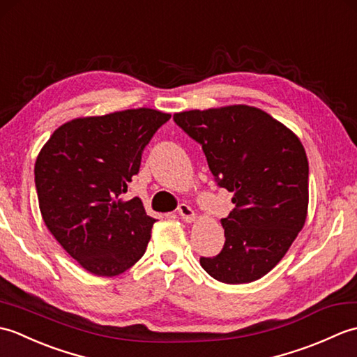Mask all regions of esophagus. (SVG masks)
I'll list each match as a JSON object with an SVG mask.
<instances>
[{"instance_id":"1","label":"esophagus","mask_w":357,"mask_h":357,"mask_svg":"<svg viewBox=\"0 0 357 357\" xmlns=\"http://www.w3.org/2000/svg\"><path fill=\"white\" fill-rule=\"evenodd\" d=\"M178 213L181 216V219H183V221H185V222H193L195 218H196L195 211L192 210V207H188L187 204H181L179 208H178Z\"/></svg>"}]
</instances>
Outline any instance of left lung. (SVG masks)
<instances>
[{
  "mask_svg": "<svg viewBox=\"0 0 357 357\" xmlns=\"http://www.w3.org/2000/svg\"><path fill=\"white\" fill-rule=\"evenodd\" d=\"M198 141L234 210L221 219L222 252L201 267L224 284H248L282 259L308 213V159L290 128L253 105L234 104L173 115Z\"/></svg>",
  "mask_w": 357,
  "mask_h": 357,
  "instance_id": "obj_1",
  "label": "left lung"
}]
</instances>
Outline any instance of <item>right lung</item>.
Wrapping results in <instances>:
<instances>
[{
	"label": "right lung",
	"mask_w": 357,
	"mask_h": 357,
	"mask_svg": "<svg viewBox=\"0 0 357 357\" xmlns=\"http://www.w3.org/2000/svg\"><path fill=\"white\" fill-rule=\"evenodd\" d=\"M127 109L67 121L38 153L35 185L43 221L82 268L112 278L138 262L156 219L139 198L121 195L139 172L151 136L170 119Z\"/></svg>",
	"instance_id": "obj_1"
}]
</instances>
